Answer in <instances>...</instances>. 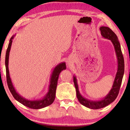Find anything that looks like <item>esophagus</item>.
Returning <instances> with one entry per match:
<instances>
[{"label": "esophagus", "instance_id": "34e87169", "mask_svg": "<svg viewBox=\"0 0 130 130\" xmlns=\"http://www.w3.org/2000/svg\"><path fill=\"white\" fill-rule=\"evenodd\" d=\"M68 65H70V63H69H69H68Z\"/></svg>", "mask_w": 130, "mask_h": 130}]
</instances>
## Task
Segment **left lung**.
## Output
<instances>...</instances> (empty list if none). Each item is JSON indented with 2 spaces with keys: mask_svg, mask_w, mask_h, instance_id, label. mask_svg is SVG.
Masks as SVG:
<instances>
[{
  "mask_svg": "<svg viewBox=\"0 0 130 130\" xmlns=\"http://www.w3.org/2000/svg\"><path fill=\"white\" fill-rule=\"evenodd\" d=\"M100 31L102 37L106 39L111 41L113 45L117 59V71L113 84L112 89L109 91L108 94L105 97L98 101H91L83 97L79 90V87L77 79L75 75L73 76L74 83L76 92V96L78 101L82 105L90 109H97L106 107L113 102L119 93L120 87L122 83V78L125 70V64H124V59L121 51V45L118 38L115 33L110 29L109 27L102 26L100 27Z\"/></svg>",
  "mask_w": 130,
  "mask_h": 130,
  "instance_id": "8db88e82",
  "label": "left lung"
}]
</instances>
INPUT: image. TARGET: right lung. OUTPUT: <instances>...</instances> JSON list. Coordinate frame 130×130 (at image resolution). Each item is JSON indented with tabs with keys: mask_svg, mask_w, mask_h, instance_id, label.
I'll list each match as a JSON object with an SVG mask.
<instances>
[{
	"mask_svg": "<svg viewBox=\"0 0 130 130\" xmlns=\"http://www.w3.org/2000/svg\"><path fill=\"white\" fill-rule=\"evenodd\" d=\"M15 35L12 36L9 40V43L8 45L6 55H5V68H6V74H7V82L8 88L10 92L12 93L13 97L19 102V103L22 104L24 106L29 107L32 109H41L44 107L48 106L53 103L56 95V90L57 84V80L59 79V76L60 73L62 70L66 69L65 62H61L59 63L56 67L54 69L51 75L50 80V85L48 87V90L46 94L43 96L42 98L39 99H35V100H28L23 98L20 94L17 92L16 90L14 87L12 82L11 80L9 75V68H8V63H9V56L10 50L11 46H12L13 39Z\"/></svg>",
	"mask_w": 130,
	"mask_h": 130,
	"instance_id": "right-lung-1",
	"label": "right lung"
}]
</instances>
